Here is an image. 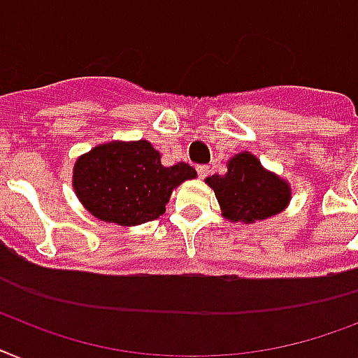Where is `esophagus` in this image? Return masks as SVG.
Listing matches in <instances>:
<instances>
[{"instance_id": "1", "label": "esophagus", "mask_w": 358, "mask_h": 358, "mask_svg": "<svg viewBox=\"0 0 358 358\" xmlns=\"http://www.w3.org/2000/svg\"><path fill=\"white\" fill-rule=\"evenodd\" d=\"M196 173H199L200 178H206L209 174V167L208 165H199V167H196Z\"/></svg>"}]
</instances>
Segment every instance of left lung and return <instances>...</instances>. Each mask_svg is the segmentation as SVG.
Masks as SVG:
<instances>
[{"mask_svg": "<svg viewBox=\"0 0 358 358\" xmlns=\"http://www.w3.org/2000/svg\"><path fill=\"white\" fill-rule=\"evenodd\" d=\"M206 184L215 191L222 217L231 222L252 224L274 217L290 202V185L261 165L254 154H235L228 162V173L213 174Z\"/></svg>", "mask_w": 358, "mask_h": 358, "instance_id": "1", "label": "left lung"}]
</instances>
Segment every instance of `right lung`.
<instances>
[{
  "label": "right lung",
  "instance_id": "obj_1",
  "mask_svg": "<svg viewBox=\"0 0 358 358\" xmlns=\"http://www.w3.org/2000/svg\"><path fill=\"white\" fill-rule=\"evenodd\" d=\"M193 178L196 171L184 162L164 167L158 150L145 139L99 145L73 167V189L84 208L119 226L158 219L173 189Z\"/></svg>",
  "mask_w": 358,
  "mask_h": 358
}]
</instances>
